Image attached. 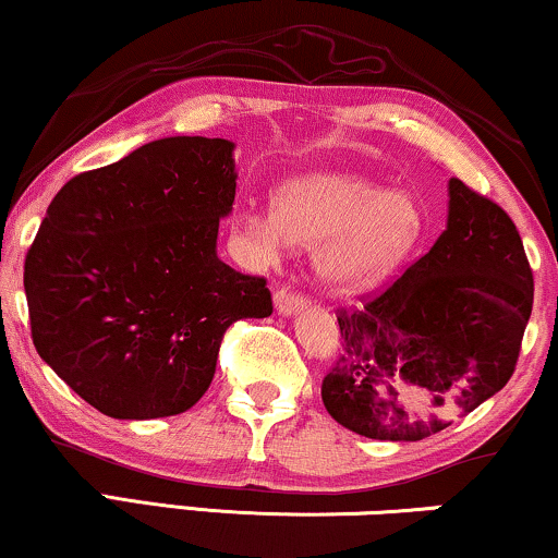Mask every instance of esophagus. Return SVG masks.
<instances>
[{
  "instance_id": "obj_1",
  "label": "esophagus",
  "mask_w": 558,
  "mask_h": 558,
  "mask_svg": "<svg viewBox=\"0 0 558 558\" xmlns=\"http://www.w3.org/2000/svg\"><path fill=\"white\" fill-rule=\"evenodd\" d=\"M274 310H277L279 317H294L304 310V300L300 294L287 292V289H279V292L274 294Z\"/></svg>"
}]
</instances>
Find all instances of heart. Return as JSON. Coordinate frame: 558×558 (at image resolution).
<instances>
[{"label":"heart","instance_id":"1","mask_svg":"<svg viewBox=\"0 0 558 558\" xmlns=\"http://www.w3.org/2000/svg\"><path fill=\"white\" fill-rule=\"evenodd\" d=\"M424 235V210L407 190H386L355 172H310L279 187L274 208L235 218L248 264L269 266L289 248H315V271L335 294L380 287Z\"/></svg>","mask_w":558,"mask_h":558}]
</instances>
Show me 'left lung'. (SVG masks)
Returning a JSON list of instances; mask_svg holds the SVG:
<instances>
[{"label":"left lung","mask_w":558,"mask_h":558,"mask_svg":"<svg viewBox=\"0 0 558 558\" xmlns=\"http://www.w3.org/2000/svg\"><path fill=\"white\" fill-rule=\"evenodd\" d=\"M447 228L384 294L338 317L342 355L323 403L345 429L418 441L468 416L513 376L533 274L508 213L447 182Z\"/></svg>","instance_id":"1"}]
</instances>
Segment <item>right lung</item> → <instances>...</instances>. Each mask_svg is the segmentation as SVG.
I'll return each instance as SVG.
<instances>
[{
  "label": "right lung",
  "instance_id": "add662e5",
  "mask_svg": "<svg viewBox=\"0 0 558 558\" xmlns=\"http://www.w3.org/2000/svg\"><path fill=\"white\" fill-rule=\"evenodd\" d=\"M235 144L165 136L73 178L25 258L37 353L111 418L195 407L235 319L269 317L266 281L218 258Z\"/></svg>",
  "mask_w": 558,
  "mask_h": 558
}]
</instances>
